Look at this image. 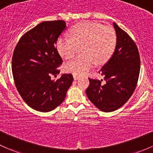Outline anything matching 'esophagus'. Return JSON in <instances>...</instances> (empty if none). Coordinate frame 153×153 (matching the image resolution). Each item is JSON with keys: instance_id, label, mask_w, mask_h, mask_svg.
<instances>
[{"instance_id": "obj_1", "label": "esophagus", "mask_w": 153, "mask_h": 153, "mask_svg": "<svg viewBox=\"0 0 153 153\" xmlns=\"http://www.w3.org/2000/svg\"><path fill=\"white\" fill-rule=\"evenodd\" d=\"M73 78H74V80H78V78H80V76H79V75H75V74H74Z\"/></svg>"}]
</instances>
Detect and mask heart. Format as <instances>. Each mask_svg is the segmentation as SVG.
I'll return each instance as SVG.
<instances>
[{"instance_id": "obj_1", "label": "heart", "mask_w": 153, "mask_h": 153, "mask_svg": "<svg viewBox=\"0 0 153 153\" xmlns=\"http://www.w3.org/2000/svg\"><path fill=\"white\" fill-rule=\"evenodd\" d=\"M71 37L61 36L56 46L64 59H72L81 47V54L65 65V70L75 75H83L95 64L108 62L117 45V34L111 26L94 22H82L74 25Z\"/></svg>"}]
</instances>
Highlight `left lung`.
Masks as SVG:
<instances>
[{
  "instance_id": "left-lung-1",
  "label": "left lung",
  "mask_w": 153,
  "mask_h": 153,
  "mask_svg": "<svg viewBox=\"0 0 153 153\" xmlns=\"http://www.w3.org/2000/svg\"><path fill=\"white\" fill-rule=\"evenodd\" d=\"M117 45L113 56L99 71L105 83L89 78L86 90L89 100L104 112L120 108L131 97L140 72V56L136 43L128 33L114 22Z\"/></svg>"
}]
</instances>
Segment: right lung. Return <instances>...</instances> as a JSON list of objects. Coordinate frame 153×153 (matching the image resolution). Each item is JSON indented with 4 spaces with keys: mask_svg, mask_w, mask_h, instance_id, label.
Wrapping results in <instances>:
<instances>
[{
    "mask_svg": "<svg viewBox=\"0 0 153 153\" xmlns=\"http://www.w3.org/2000/svg\"><path fill=\"white\" fill-rule=\"evenodd\" d=\"M66 28L63 20L45 21L24 33L12 56V70L19 94L30 108L41 112L55 109L65 99L72 85L71 73L56 81L51 75L59 74L62 64L56 42Z\"/></svg>",
    "mask_w": 153,
    "mask_h": 153,
    "instance_id": "right-lung-1",
    "label": "right lung"
}]
</instances>
